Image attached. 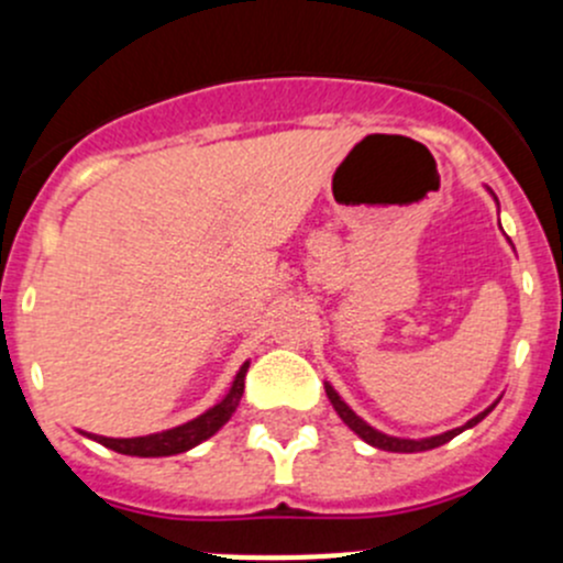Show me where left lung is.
Masks as SVG:
<instances>
[{"instance_id": "left-lung-1", "label": "left lung", "mask_w": 563, "mask_h": 563, "mask_svg": "<svg viewBox=\"0 0 563 563\" xmlns=\"http://www.w3.org/2000/svg\"><path fill=\"white\" fill-rule=\"evenodd\" d=\"M488 192H490V189H488ZM490 195H494V192H490ZM494 200H496V195H494ZM498 228H501V224H498ZM324 393H328V398H330V404H333L335 415H339L341 420H344L346 426H350L352 431H355L357 437L363 439V442L371 444V448L387 450V453H426V450L442 448V444H448L450 439H455L457 433H463V431H466V428H474L479 420H485V417H488L490 411H494L496 404L501 401V396H498L488 409H483V411H479V415H474L472 420H466V422H463V426L453 428V431H444V433H437V437H426V439H404V437H390V433H385V431H379V428L368 426V422L363 420L361 415H355V409H352L350 404H346L344 398H341L339 393H335V387L330 385V382H324Z\"/></svg>"}]
</instances>
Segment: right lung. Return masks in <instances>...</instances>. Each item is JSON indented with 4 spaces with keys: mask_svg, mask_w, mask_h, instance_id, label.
Instances as JSON below:
<instances>
[{
    "mask_svg": "<svg viewBox=\"0 0 563 563\" xmlns=\"http://www.w3.org/2000/svg\"><path fill=\"white\" fill-rule=\"evenodd\" d=\"M249 371V361L243 363L235 374L233 385L230 390L219 398L213 407H208L202 415L192 417L189 422H181L176 428H167V431L159 433H146V437H132V439H113V437H97V433H86L80 431L84 437L95 439L100 442L102 448L113 450V453L121 455H135V457H165V455H178V453H187V450L197 448L202 444L206 439H211L224 422L233 417V411L239 409L241 396H243V376Z\"/></svg>",
    "mask_w": 563,
    "mask_h": 563,
    "instance_id": "1",
    "label": "right lung"
}]
</instances>
